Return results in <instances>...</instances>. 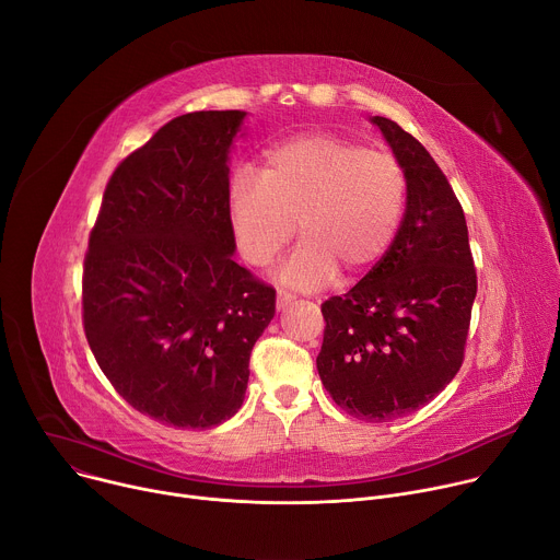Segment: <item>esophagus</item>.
Masks as SVG:
<instances>
[{
    "label": "esophagus",
    "mask_w": 560,
    "mask_h": 560,
    "mask_svg": "<svg viewBox=\"0 0 560 560\" xmlns=\"http://www.w3.org/2000/svg\"><path fill=\"white\" fill-rule=\"evenodd\" d=\"M293 300H295V295H293V293H289V291H284V289H278V298H276V304H278V308H284V306H289Z\"/></svg>",
    "instance_id": "1"
}]
</instances>
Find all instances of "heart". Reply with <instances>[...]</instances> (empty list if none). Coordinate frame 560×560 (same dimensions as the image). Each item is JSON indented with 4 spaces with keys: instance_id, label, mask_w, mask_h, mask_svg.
I'll return each instance as SVG.
<instances>
[{
    "instance_id": "b5f03b06",
    "label": "heart",
    "mask_w": 560,
    "mask_h": 560,
    "mask_svg": "<svg viewBox=\"0 0 560 560\" xmlns=\"http://www.w3.org/2000/svg\"><path fill=\"white\" fill-rule=\"evenodd\" d=\"M405 194V168L392 153L334 133H300L265 151L262 173L233 171L226 211L237 252L254 267L269 265L300 226L304 240L280 278L314 289L338 269L362 276L385 256Z\"/></svg>"
}]
</instances>
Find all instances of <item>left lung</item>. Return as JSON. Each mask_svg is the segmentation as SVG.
<instances>
[{
  "instance_id": "left-lung-1",
  "label": "left lung",
  "mask_w": 560,
  "mask_h": 560,
  "mask_svg": "<svg viewBox=\"0 0 560 560\" xmlns=\"http://www.w3.org/2000/svg\"><path fill=\"white\" fill-rule=\"evenodd\" d=\"M378 124L407 179L400 229L371 271L323 302L318 374L338 407L366 422L411 413L465 360L478 289L463 207L429 151L396 121Z\"/></svg>"
}]
</instances>
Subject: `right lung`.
Returning <instances> with one entry per match:
<instances>
[{"label":"right lung","mask_w":560,"mask_h":560,"mask_svg":"<svg viewBox=\"0 0 560 560\" xmlns=\"http://www.w3.org/2000/svg\"><path fill=\"white\" fill-rule=\"evenodd\" d=\"M242 110L173 117L106 182L82 273V325L113 389L177 429L231 418L276 289L231 254L229 147Z\"/></svg>","instance_id":"add662e5"}]
</instances>
